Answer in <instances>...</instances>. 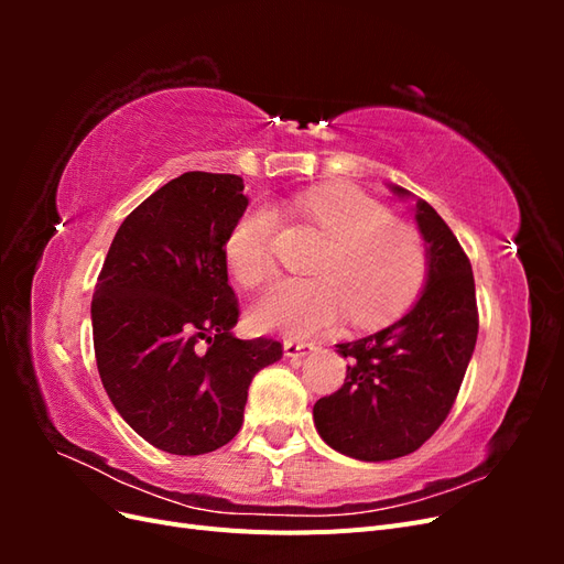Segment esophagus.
<instances>
[{"label": "esophagus", "mask_w": 564, "mask_h": 564, "mask_svg": "<svg viewBox=\"0 0 564 564\" xmlns=\"http://www.w3.org/2000/svg\"><path fill=\"white\" fill-rule=\"evenodd\" d=\"M315 346L313 344H305V340H294V338H286L284 340V355L286 357H303L308 355Z\"/></svg>", "instance_id": "obj_1"}]
</instances>
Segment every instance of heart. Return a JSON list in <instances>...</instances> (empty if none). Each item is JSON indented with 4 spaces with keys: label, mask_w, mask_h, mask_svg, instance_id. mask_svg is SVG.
I'll return each instance as SVG.
<instances>
[{
    "label": "heart",
    "mask_w": 564,
    "mask_h": 564,
    "mask_svg": "<svg viewBox=\"0 0 564 564\" xmlns=\"http://www.w3.org/2000/svg\"><path fill=\"white\" fill-rule=\"evenodd\" d=\"M299 207L327 237L311 265L317 278L272 284L251 311L256 327L311 336L332 329L346 313L357 324H383L406 311L429 268L425 245L412 226L346 185L305 193ZM278 228L280 216L270 204H256L235 220L226 259L242 284L256 286L275 272L272 240Z\"/></svg>",
    "instance_id": "b5f03b06"
}]
</instances>
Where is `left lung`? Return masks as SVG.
Masks as SVG:
<instances>
[{
  "label": "left lung",
  "mask_w": 564,
  "mask_h": 564,
  "mask_svg": "<svg viewBox=\"0 0 564 564\" xmlns=\"http://www.w3.org/2000/svg\"><path fill=\"white\" fill-rule=\"evenodd\" d=\"M392 193L409 195L392 185ZM416 224L429 253V282L414 308L390 327L338 344L346 381L313 406L319 437L360 460L416 452L449 416L477 340L475 280L456 235L425 199Z\"/></svg>",
  "instance_id": "left-lung-1"
}]
</instances>
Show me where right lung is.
<instances>
[{"mask_svg":"<svg viewBox=\"0 0 564 564\" xmlns=\"http://www.w3.org/2000/svg\"><path fill=\"white\" fill-rule=\"evenodd\" d=\"M235 174L187 172L119 226L91 301L94 352L110 402L152 447L207 454L242 429L256 371L282 344L232 336L240 303L226 240L247 209Z\"/></svg>","mask_w":564,"mask_h":564,"instance_id":"1","label":"right lung"}]
</instances>
